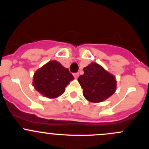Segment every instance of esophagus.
I'll use <instances>...</instances> for the list:
<instances>
[{
    "instance_id": "1",
    "label": "esophagus",
    "mask_w": 149,
    "mask_h": 149,
    "mask_svg": "<svg viewBox=\"0 0 149 149\" xmlns=\"http://www.w3.org/2000/svg\"><path fill=\"white\" fill-rule=\"evenodd\" d=\"M73 75H74V77H75V78H77V77H79V73H78V72H77V73H74Z\"/></svg>"
}]
</instances>
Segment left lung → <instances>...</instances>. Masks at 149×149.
<instances>
[{"mask_svg": "<svg viewBox=\"0 0 149 149\" xmlns=\"http://www.w3.org/2000/svg\"><path fill=\"white\" fill-rule=\"evenodd\" d=\"M84 74L77 81L83 88V95L90 102L99 103L110 98L116 92L115 76L96 63L84 68Z\"/></svg>", "mask_w": 149, "mask_h": 149, "instance_id": "obj_1", "label": "left lung"}]
</instances>
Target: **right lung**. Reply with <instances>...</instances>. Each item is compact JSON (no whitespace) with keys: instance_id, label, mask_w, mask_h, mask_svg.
<instances>
[{"instance_id":"right-lung-1","label":"right lung","mask_w":149,"mask_h":149,"mask_svg":"<svg viewBox=\"0 0 149 149\" xmlns=\"http://www.w3.org/2000/svg\"><path fill=\"white\" fill-rule=\"evenodd\" d=\"M72 80L74 77L68 68L56 60H51L36 71L33 85L46 98H55L64 93L65 86Z\"/></svg>"}]
</instances>
